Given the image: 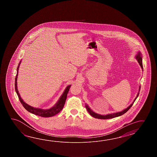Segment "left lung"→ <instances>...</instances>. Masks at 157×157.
<instances>
[{"label": "left lung", "mask_w": 157, "mask_h": 157, "mask_svg": "<svg viewBox=\"0 0 157 157\" xmlns=\"http://www.w3.org/2000/svg\"><path fill=\"white\" fill-rule=\"evenodd\" d=\"M142 58H143V56H142L141 53L139 51V52L136 54V56H135V58L136 59V60H137L138 63L140 64V67H141V68H142V70L143 71V63H142V60H143ZM140 90V86L139 87V93H137L136 97L135 98V99L133 100L132 103H131V104H130L128 107H127V108H126V109H124L122 110V111H121V112H119L114 113L108 114H106V115H101V114H99L94 112V111H93V110L90 109V107H89L88 105L86 104H85V107H86L87 110L88 111V112L89 113L90 115H91L92 117H94V118H95L103 119V120H104V119H110V118H115V117H119V116H121L123 115V114L125 113L126 112H127V111L132 106L133 103L135 102V101L136 99L139 96Z\"/></svg>", "instance_id": "left-lung-1"}]
</instances>
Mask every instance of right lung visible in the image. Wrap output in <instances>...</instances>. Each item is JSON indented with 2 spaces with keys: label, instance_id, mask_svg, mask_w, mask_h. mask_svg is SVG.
Segmentation results:
<instances>
[{
  "label": "right lung",
  "instance_id": "1",
  "mask_svg": "<svg viewBox=\"0 0 157 157\" xmlns=\"http://www.w3.org/2000/svg\"><path fill=\"white\" fill-rule=\"evenodd\" d=\"M21 63V60H20V63L18 65V67L17 68V75L15 78V90L17 93V95L18 97V98L20 99L21 103L22 104L23 107L26 109L28 112H29L31 113L35 114L36 116H41L43 117H53L54 116L56 115L58 113L60 110L63 109L64 107V105L66 102V100L67 98V94L69 91V90L70 89L71 85H69L68 86L66 87L65 90L64 91L62 95L60 96L59 100H58L56 104L54 105L53 107L50 108L49 109H43L41 108H34L33 107H31L28 104L25 103L23 99L21 98L20 94L18 93V91L17 89V78H18V70H19V67L20 66V64Z\"/></svg>",
  "mask_w": 157,
  "mask_h": 157
}]
</instances>
